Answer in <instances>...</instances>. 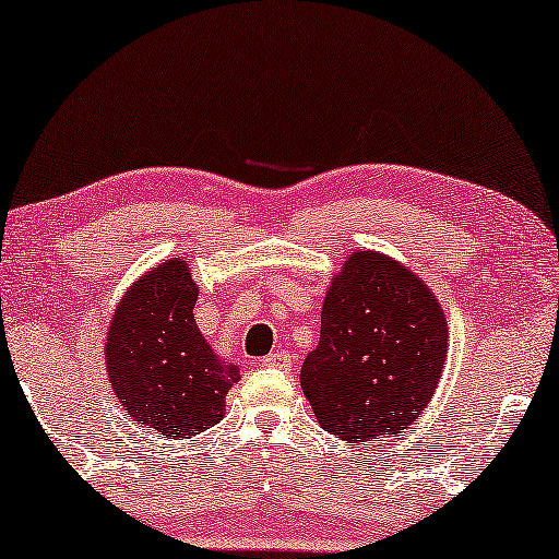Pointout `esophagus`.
Masks as SVG:
<instances>
[{"mask_svg":"<svg viewBox=\"0 0 559 559\" xmlns=\"http://www.w3.org/2000/svg\"><path fill=\"white\" fill-rule=\"evenodd\" d=\"M263 367H276V369H288L290 367V357L286 352H273V355L261 359Z\"/></svg>","mask_w":559,"mask_h":559,"instance_id":"1","label":"esophagus"}]
</instances>
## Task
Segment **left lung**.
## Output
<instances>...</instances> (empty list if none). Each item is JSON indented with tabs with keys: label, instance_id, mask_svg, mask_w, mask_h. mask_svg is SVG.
<instances>
[{
	"label": "left lung",
	"instance_id": "left-lung-1",
	"mask_svg": "<svg viewBox=\"0 0 559 559\" xmlns=\"http://www.w3.org/2000/svg\"><path fill=\"white\" fill-rule=\"evenodd\" d=\"M448 355L438 298L407 265L357 250L332 278L301 388L319 426L367 443L403 433L436 395Z\"/></svg>",
	"mask_w": 559,
	"mask_h": 559
}]
</instances>
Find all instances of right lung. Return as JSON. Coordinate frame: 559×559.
Listing matches in <instances>:
<instances>
[{
	"label": "right lung",
	"instance_id": "right-lung-1",
	"mask_svg": "<svg viewBox=\"0 0 559 559\" xmlns=\"http://www.w3.org/2000/svg\"><path fill=\"white\" fill-rule=\"evenodd\" d=\"M198 283L182 258L148 271L114 311L106 336L111 388L141 428L190 438L217 426L238 365L219 359L194 321Z\"/></svg>",
	"mask_w": 559,
	"mask_h": 559
}]
</instances>
